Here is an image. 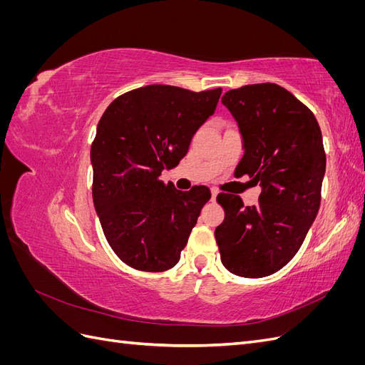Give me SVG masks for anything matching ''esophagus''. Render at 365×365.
Instances as JSON below:
<instances>
[{"instance_id": "1", "label": "esophagus", "mask_w": 365, "mask_h": 365, "mask_svg": "<svg viewBox=\"0 0 365 365\" xmlns=\"http://www.w3.org/2000/svg\"><path fill=\"white\" fill-rule=\"evenodd\" d=\"M217 190L216 189H212V201H215L216 200V196H217Z\"/></svg>"}]
</instances>
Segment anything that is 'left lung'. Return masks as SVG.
I'll return each mask as SVG.
<instances>
[{"label": "left lung", "mask_w": 365, "mask_h": 365, "mask_svg": "<svg viewBox=\"0 0 365 365\" xmlns=\"http://www.w3.org/2000/svg\"><path fill=\"white\" fill-rule=\"evenodd\" d=\"M222 103L236 118L245 153L239 176L260 182L259 204L219 193L225 219L215 237L224 267L247 279L282 269L300 250L322 202L326 153L311 109L283 86L245 85Z\"/></svg>", "instance_id": "8db88e82"}]
</instances>
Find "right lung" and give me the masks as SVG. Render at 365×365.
Listing matches in <instances>:
<instances>
[{
    "instance_id": "right-lung-1",
    "label": "right lung",
    "mask_w": 365,
    "mask_h": 365,
    "mask_svg": "<svg viewBox=\"0 0 365 365\" xmlns=\"http://www.w3.org/2000/svg\"><path fill=\"white\" fill-rule=\"evenodd\" d=\"M220 88L195 93L148 85L106 108L91 145L93 201L109 247L128 267L163 272L180 262L212 193L161 181L178 165L192 137L215 114Z\"/></svg>"
}]
</instances>
